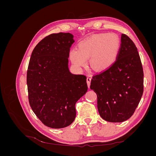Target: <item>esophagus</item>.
Masks as SVG:
<instances>
[{"label": "esophagus", "instance_id": "1", "mask_svg": "<svg viewBox=\"0 0 156 156\" xmlns=\"http://www.w3.org/2000/svg\"><path fill=\"white\" fill-rule=\"evenodd\" d=\"M87 85L88 88L90 86V82H91V77H88L87 79Z\"/></svg>", "mask_w": 156, "mask_h": 156}]
</instances>
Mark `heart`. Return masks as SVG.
Masks as SVG:
<instances>
[{
  "label": "heart",
  "mask_w": 156,
  "mask_h": 156,
  "mask_svg": "<svg viewBox=\"0 0 156 156\" xmlns=\"http://www.w3.org/2000/svg\"><path fill=\"white\" fill-rule=\"evenodd\" d=\"M120 45L119 37L114 33L96 34L80 42L78 49H71L69 58L77 68H82L90 58V66L94 69L105 70L116 62Z\"/></svg>",
  "instance_id": "heart-1"
}]
</instances>
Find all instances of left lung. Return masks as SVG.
<instances>
[{
  "label": "left lung",
  "instance_id": "1",
  "mask_svg": "<svg viewBox=\"0 0 156 156\" xmlns=\"http://www.w3.org/2000/svg\"><path fill=\"white\" fill-rule=\"evenodd\" d=\"M144 73L137 48L126 34L115 64L94 75L90 88L97 94L98 109L103 120L122 122L133 115L143 94Z\"/></svg>",
  "mask_w": 156,
  "mask_h": 156
}]
</instances>
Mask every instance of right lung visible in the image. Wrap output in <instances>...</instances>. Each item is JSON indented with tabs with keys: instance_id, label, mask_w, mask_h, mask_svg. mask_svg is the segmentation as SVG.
Instances as JSON below:
<instances>
[{
	"instance_id": "obj_1",
	"label": "right lung",
	"mask_w": 156,
	"mask_h": 156,
	"mask_svg": "<svg viewBox=\"0 0 156 156\" xmlns=\"http://www.w3.org/2000/svg\"><path fill=\"white\" fill-rule=\"evenodd\" d=\"M70 33L52 34L33 50L27 75L29 104L46 126L59 129L76 116L75 103L88 90L87 77L69 72L68 57L74 43Z\"/></svg>"
}]
</instances>
